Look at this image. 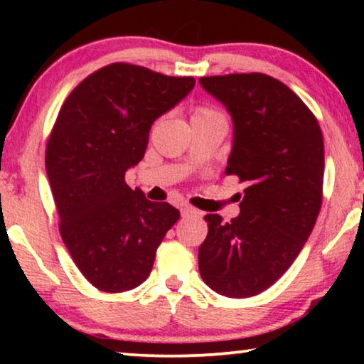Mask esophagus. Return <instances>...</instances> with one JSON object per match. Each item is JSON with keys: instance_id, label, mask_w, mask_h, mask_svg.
<instances>
[{"instance_id": "obj_1", "label": "esophagus", "mask_w": 364, "mask_h": 364, "mask_svg": "<svg viewBox=\"0 0 364 364\" xmlns=\"http://www.w3.org/2000/svg\"><path fill=\"white\" fill-rule=\"evenodd\" d=\"M182 212V217H200L202 212L197 210V208H193L192 205H183L181 208Z\"/></svg>"}]
</instances>
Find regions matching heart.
Instances as JSON below:
<instances>
[{"instance_id": "b5f03b06", "label": "heart", "mask_w": 364, "mask_h": 364, "mask_svg": "<svg viewBox=\"0 0 364 364\" xmlns=\"http://www.w3.org/2000/svg\"><path fill=\"white\" fill-rule=\"evenodd\" d=\"M215 112L217 111H213V109H210V107L198 106V107H196V111H193V116H205V114H215Z\"/></svg>"}]
</instances>
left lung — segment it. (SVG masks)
Listing matches in <instances>:
<instances>
[{
    "instance_id": "1",
    "label": "left lung",
    "mask_w": 364,
    "mask_h": 364,
    "mask_svg": "<svg viewBox=\"0 0 364 364\" xmlns=\"http://www.w3.org/2000/svg\"><path fill=\"white\" fill-rule=\"evenodd\" d=\"M200 84L232 114L235 134L225 173L247 188L238 217H203L208 233L198 248V270L220 295L253 296L290 268L315 227L323 134L306 104L268 74L200 77Z\"/></svg>"
}]
</instances>
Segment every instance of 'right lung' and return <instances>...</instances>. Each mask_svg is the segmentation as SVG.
Listing matches in <instances>:
<instances>
[{
	"instance_id": "add662e5",
	"label": "right lung",
	"mask_w": 364,
	"mask_h": 364,
	"mask_svg": "<svg viewBox=\"0 0 364 364\" xmlns=\"http://www.w3.org/2000/svg\"><path fill=\"white\" fill-rule=\"evenodd\" d=\"M196 79L129 63L107 64L77 84L59 109L46 146V173L59 233L97 290L141 285L181 212L126 183L142 161L154 121L187 96Z\"/></svg>"
}]
</instances>
